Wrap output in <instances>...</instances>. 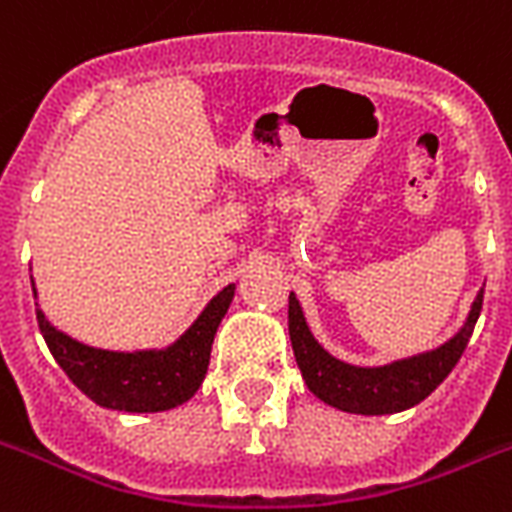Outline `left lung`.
I'll return each instance as SVG.
<instances>
[{"instance_id":"1","label":"left lung","mask_w":512,"mask_h":512,"mask_svg":"<svg viewBox=\"0 0 512 512\" xmlns=\"http://www.w3.org/2000/svg\"><path fill=\"white\" fill-rule=\"evenodd\" d=\"M484 289L473 299L468 321L452 336L450 342L423 355L397 360L381 368H357L328 355L307 328L302 307L294 292L289 294V336L297 357L299 371L307 389L326 405L339 407L344 413L357 415H389L418 405L442 384L444 378L458 365L460 355L468 347L473 326L479 321Z\"/></svg>"}]
</instances>
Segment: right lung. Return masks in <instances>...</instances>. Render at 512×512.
I'll use <instances>...</instances> for the list:
<instances>
[{"mask_svg":"<svg viewBox=\"0 0 512 512\" xmlns=\"http://www.w3.org/2000/svg\"><path fill=\"white\" fill-rule=\"evenodd\" d=\"M234 289V284H228L215 294L189 331L165 350H97L57 331L39 307L36 321L57 365L89 400L126 413H160L184 405L205 381L215 331L234 299Z\"/></svg>","mask_w":512,"mask_h":512,"instance_id":"right-lung-1","label":"right lung"}]
</instances>
